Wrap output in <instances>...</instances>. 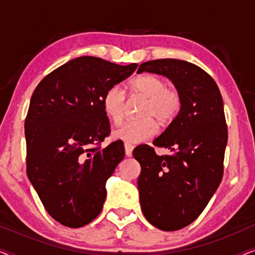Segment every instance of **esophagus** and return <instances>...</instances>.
Listing matches in <instances>:
<instances>
[{
	"label": "esophagus",
	"instance_id": "obj_1",
	"mask_svg": "<svg viewBox=\"0 0 255 255\" xmlns=\"http://www.w3.org/2000/svg\"><path fill=\"white\" fill-rule=\"evenodd\" d=\"M124 147H125V154H127V156H131L132 155V151H133L134 146L132 145V144H130V142H125Z\"/></svg>",
	"mask_w": 255,
	"mask_h": 255
}]
</instances>
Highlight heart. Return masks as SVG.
Wrapping results in <instances>:
<instances>
[{
	"mask_svg": "<svg viewBox=\"0 0 255 255\" xmlns=\"http://www.w3.org/2000/svg\"><path fill=\"white\" fill-rule=\"evenodd\" d=\"M167 82L160 76L145 74L132 80V94L145 97L141 116L139 120H128L114 132V137L125 142H142L158 132V123L167 125L175 120L182 107V99L176 89L167 87ZM104 114L114 124H120L124 117L125 93L118 86L106 90L102 97Z\"/></svg>",
	"mask_w": 255,
	"mask_h": 255,
	"instance_id": "obj_1",
	"label": "heart"
}]
</instances>
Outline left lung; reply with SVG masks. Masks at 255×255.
<instances>
[{
  "label": "left lung",
  "instance_id": "left-lung-1",
  "mask_svg": "<svg viewBox=\"0 0 255 255\" xmlns=\"http://www.w3.org/2000/svg\"><path fill=\"white\" fill-rule=\"evenodd\" d=\"M167 76L182 107L168 128L149 145L137 146L140 163L139 200L145 218L162 231L186 228L202 214L223 179L228 142L224 107L215 80L198 66L177 59L142 62L138 73Z\"/></svg>",
  "mask_w": 255,
  "mask_h": 255
}]
</instances>
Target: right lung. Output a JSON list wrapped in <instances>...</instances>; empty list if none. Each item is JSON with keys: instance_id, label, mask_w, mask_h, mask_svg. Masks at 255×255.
I'll list each match as a JSON object with an SVG mask.
<instances>
[{"instance_id": "right-lung-1", "label": "right lung", "mask_w": 255, "mask_h": 255, "mask_svg": "<svg viewBox=\"0 0 255 255\" xmlns=\"http://www.w3.org/2000/svg\"><path fill=\"white\" fill-rule=\"evenodd\" d=\"M137 67L80 57L34 89L24 124L26 173L44 208L64 226L81 228L102 210L107 180L125 155L122 140L100 146L111 132L102 97Z\"/></svg>"}]
</instances>
